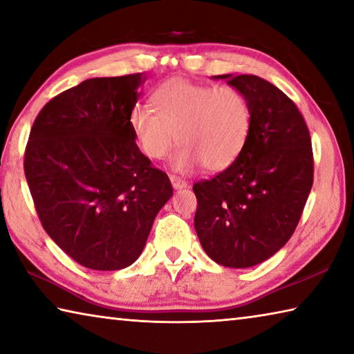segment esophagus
I'll return each instance as SVG.
<instances>
[{
    "instance_id": "1",
    "label": "esophagus",
    "mask_w": 354,
    "mask_h": 354,
    "mask_svg": "<svg viewBox=\"0 0 354 354\" xmlns=\"http://www.w3.org/2000/svg\"><path fill=\"white\" fill-rule=\"evenodd\" d=\"M170 181H171V185L175 189H184V187H187V183L184 181L183 178H179V176H175V175H171L170 176Z\"/></svg>"
}]
</instances>
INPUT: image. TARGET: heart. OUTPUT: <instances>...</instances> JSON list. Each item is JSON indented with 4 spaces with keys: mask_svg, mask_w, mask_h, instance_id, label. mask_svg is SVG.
Returning a JSON list of instances; mask_svg holds the SVG:
<instances>
[{
    "mask_svg": "<svg viewBox=\"0 0 354 354\" xmlns=\"http://www.w3.org/2000/svg\"><path fill=\"white\" fill-rule=\"evenodd\" d=\"M151 106L133 107L128 122L148 159H164L178 140L181 147L171 159L173 169L192 171L203 165L221 171L247 147L253 112L237 87L171 77L153 92Z\"/></svg>",
    "mask_w": 354,
    "mask_h": 354,
    "instance_id": "b5f03b06",
    "label": "heart"
}]
</instances>
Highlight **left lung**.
Instances as JSON below:
<instances>
[{
  "label": "left lung",
  "mask_w": 354,
  "mask_h": 354,
  "mask_svg": "<svg viewBox=\"0 0 354 354\" xmlns=\"http://www.w3.org/2000/svg\"><path fill=\"white\" fill-rule=\"evenodd\" d=\"M248 98L253 124L230 169L195 183V231L220 266H257L284 247L314 183L308 124L295 103L254 75L217 76Z\"/></svg>",
  "instance_id": "1"
}]
</instances>
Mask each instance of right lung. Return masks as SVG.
<instances>
[{"label":"right lung","instance_id":"right-lung-1","mask_svg":"<svg viewBox=\"0 0 354 354\" xmlns=\"http://www.w3.org/2000/svg\"><path fill=\"white\" fill-rule=\"evenodd\" d=\"M143 73L92 77L51 98L25 149V175L46 234L92 270H120L145 247L173 195L129 129Z\"/></svg>","mask_w":354,"mask_h":354}]
</instances>
